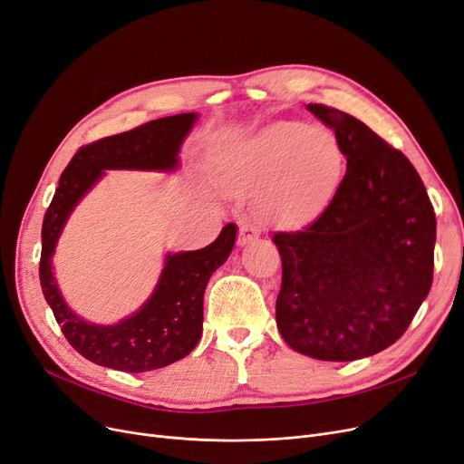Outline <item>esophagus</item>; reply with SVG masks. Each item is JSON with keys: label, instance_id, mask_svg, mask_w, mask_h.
Instances as JSON below:
<instances>
[{"label": "esophagus", "instance_id": "1", "mask_svg": "<svg viewBox=\"0 0 464 464\" xmlns=\"http://www.w3.org/2000/svg\"><path fill=\"white\" fill-rule=\"evenodd\" d=\"M257 237H259L257 229L252 224H243L238 229L237 243H238V246H246V245L254 243V240H257Z\"/></svg>", "mask_w": 464, "mask_h": 464}]
</instances>
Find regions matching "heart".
<instances>
[{
  "label": "heart",
  "mask_w": 464,
  "mask_h": 464,
  "mask_svg": "<svg viewBox=\"0 0 464 464\" xmlns=\"http://www.w3.org/2000/svg\"><path fill=\"white\" fill-rule=\"evenodd\" d=\"M343 169V150L330 129L276 121L221 151L212 174L221 191L256 197L267 226L295 229L328 208Z\"/></svg>",
  "instance_id": "heart-1"
}]
</instances>
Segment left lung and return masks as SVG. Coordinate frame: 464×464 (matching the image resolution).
Masks as SVG:
<instances>
[{
    "instance_id": "left-lung-1",
    "label": "left lung",
    "mask_w": 464,
    "mask_h": 464,
    "mask_svg": "<svg viewBox=\"0 0 464 464\" xmlns=\"http://www.w3.org/2000/svg\"><path fill=\"white\" fill-rule=\"evenodd\" d=\"M334 129L347 172L309 227L276 233V326L305 356L351 362L391 347L430 292L436 216L408 157L356 117L307 106Z\"/></svg>"
}]
</instances>
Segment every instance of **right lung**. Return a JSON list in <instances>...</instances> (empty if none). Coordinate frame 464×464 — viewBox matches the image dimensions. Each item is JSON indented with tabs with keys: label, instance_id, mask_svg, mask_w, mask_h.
I'll list each match as a JSON object with an SVG mask.
<instances>
[{
	"label": "right lung",
	"instance_id": "1",
	"mask_svg": "<svg viewBox=\"0 0 464 464\" xmlns=\"http://www.w3.org/2000/svg\"><path fill=\"white\" fill-rule=\"evenodd\" d=\"M197 119V113H178L98 140L79 150L58 179L44 218L39 280L70 345L98 366L129 373L165 368L188 356L203 334L205 290L235 246V224H227L205 248L169 252L151 295L117 324H94L75 314L53 273V256L66 221L106 170L174 172L179 167V148Z\"/></svg>",
	"mask_w": 464,
	"mask_h": 464
}]
</instances>
